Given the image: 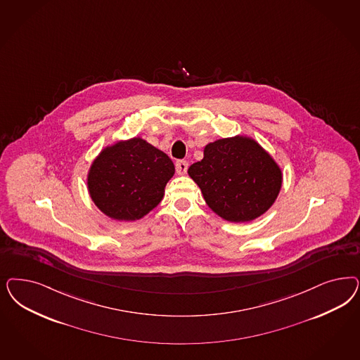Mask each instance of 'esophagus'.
<instances>
[{
    "label": "esophagus",
    "instance_id": "obj_1",
    "mask_svg": "<svg viewBox=\"0 0 360 360\" xmlns=\"http://www.w3.org/2000/svg\"><path fill=\"white\" fill-rule=\"evenodd\" d=\"M188 169V162L186 160H179L176 162V172L179 174H186Z\"/></svg>",
    "mask_w": 360,
    "mask_h": 360
}]
</instances>
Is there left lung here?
Instances as JSON below:
<instances>
[{"label": "left lung", "mask_w": 360, "mask_h": 360, "mask_svg": "<svg viewBox=\"0 0 360 360\" xmlns=\"http://www.w3.org/2000/svg\"><path fill=\"white\" fill-rule=\"evenodd\" d=\"M188 174L209 208L231 222L264 214L282 186L278 164L255 139L241 135L207 144L202 160L192 164Z\"/></svg>", "instance_id": "obj_1"}]
</instances>
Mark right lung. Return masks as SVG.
<instances>
[{
    "label": "right lung",
    "instance_id": "obj_1",
    "mask_svg": "<svg viewBox=\"0 0 360 360\" xmlns=\"http://www.w3.org/2000/svg\"><path fill=\"white\" fill-rule=\"evenodd\" d=\"M174 174L168 155L141 138H132L102 150L90 167L87 188L105 216L140 220L159 205Z\"/></svg>",
    "mask_w": 360,
    "mask_h": 360
}]
</instances>
